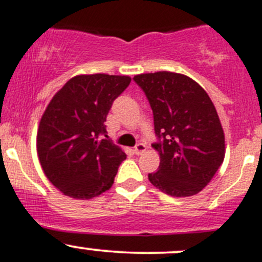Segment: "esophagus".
I'll list each match as a JSON object with an SVG mask.
<instances>
[{"instance_id": "obj_1", "label": "esophagus", "mask_w": 262, "mask_h": 262, "mask_svg": "<svg viewBox=\"0 0 262 262\" xmlns=\"http://www.w3.org/2000/svg\"><path fill=\"white\" fill-rule=\"evenodd\" d=\"M147 150V147H145V144H143V143H139V144H137L136 147H134V153L137 154V156H140V154H143Z\"/></svg>"}]
</instances>
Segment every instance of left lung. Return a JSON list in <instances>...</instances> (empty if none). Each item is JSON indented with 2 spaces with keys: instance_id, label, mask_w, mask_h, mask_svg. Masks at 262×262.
I'll use <instances>...</instances> for the list:
<instances>
[{
  "instance_id": "1",
  "label": "left lung",
  "mask_w": 262,
  "mask_h": 262,
  "mask_svg": "<svg viewBox=\"0 0 262 262\" xmlns=\"http://www.w3.org/2000/svg\"><path fill=\"white\" fill-rule=\"evenodd\" d=\"M134 81L153 110L159 168L148 178L173 197L202 191L225 159V133L213 103L198 82L170 71L139 74Z\"/></svg>"
}]
</instances>
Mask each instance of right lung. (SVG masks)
<instances>
[{"mask_svg":"<svg viewBox=\"0 0 262 262\" xmlns=\"http://www.w3.org/2000/svg\"><path fill=\"white\" fill-rule=\"evenodd\" d=\"M126 75L71 78L46 106L37 129L38 161L48 180L65 196L90 200L114 183L124 150L106 136L112 104L130 84Z\"/></svg>","mask_w":262,"mask_h":262,"instance_id":"add662e5","label":"right lung"}]
</instances>
